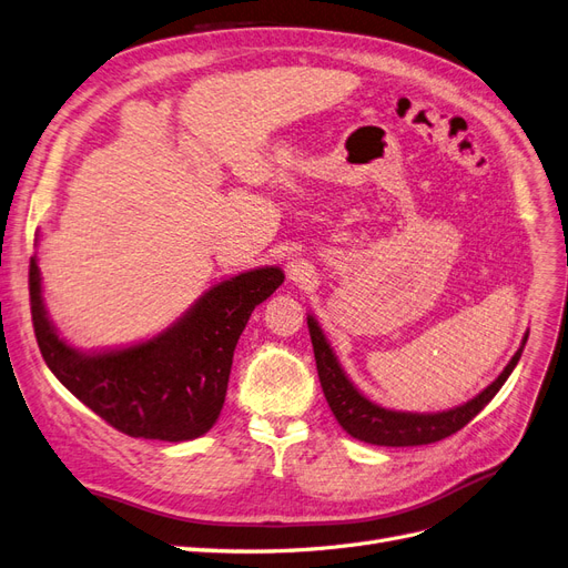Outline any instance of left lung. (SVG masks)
Instances as JSON below:
<instances>
[{
  "instance_id": "obj_1",
  "label": "left lung",
  "mask_w": 568,
  "mask_h": 568,
  "mask_svg": "<svg viewBox=\"0 0 568 568\" xmlns=\"http://www.w3.org/2000/svg\"><path fill=\"white\" fill-rule=\"evenodd\" d=\"M306 326H310L314 356H316V371L318 381L323 387V395L331 412L335 414L337 424L343 426L356 440H364L371 445L383 447H414V445H430L449 437L452 433L462 430L468 420H471L485 404H488L499 387L505 385L514 366L521 359V352L528 335H524V343L518 352L511 356L507 368L501 371L497 381H493L480 395L468 399L462 407H455L440 414H412V412H393L383 409L378 404L366 399L345 376V371L339 368L331 345L323 337L318 323L314 316H306Z\"/></svg>"
}]
</instances>
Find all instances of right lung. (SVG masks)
I'll list each match as a JSON object with an SVG mask.
<instances>
[{
    "label": "right lung",
    "instance_id": "add662e5",
    "mask_svg": "<svg viewBox=\"0 0 568 568\" xmlns=\"http://www.w3.org/2000/svg\"><path fill=\"white\" fill-rule=\"evenodd\" d=\"M275 266L214 285L171 328L125 349L83 354L47 318L40 268L30 258V314L44 364L109 426L144 440L181 443L204 435L221 414L233 352L254 306L283 283Z\"/></svg>",
    "mask_w": 568,
    "mask_h": 568
}]
</instances>
